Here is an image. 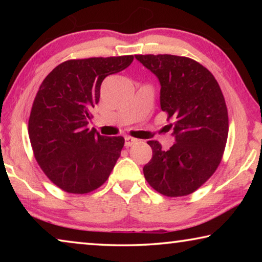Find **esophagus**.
<instances>
[{"label": "esophagus", "mask_w": 262, "mask_h": 262, "mask_svg": "<svg viewBox=\"0 0 262 262\" xmlns=\"http://www.w3.org/2000/svg\"><path fill=\"white\" fill-rule=\"evenodd\" d=\"M137 142V140L136 139H133V137H130V136H126L125 137V145L126 147L128 148V147H132L133 144H135Z\"/></svg>", "instance_id": "34e87169"}]
</instances>
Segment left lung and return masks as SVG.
Here are the masks:
<instances>
[{
	"label": "left lung",
	"mask_w": 262,
	"mask_h": 262,
	"mask_svg": "<svg viewBox=\"0 0 262 262\" xmlns=\"http://www.w3.org/2000/svg\"><path fill=\"white\" fill-rule=\"evenodd\" d=\"M161 83V108L167 113L176 143L163 150L148 141L152 157L144 178L165 196L192 194L214 174L229 133L228 108L209 70L193 59L170 54L135 55Z\"/></svg>",
	"instance_id": "left-lung-1"
}]
</instances>
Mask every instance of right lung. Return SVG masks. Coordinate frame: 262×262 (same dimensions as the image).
<instances>
[{
	"label": "right lung",
	"instance_id": "obj_1",
	"mask_svg": "<svg viewBox=\"0 0 262 262\" xmlns=\"http://www.w3.org/2000/svg\"><path fill=\"white\" fill-rule=\"evenodd\" d=\"M133 60L123 55L64 61L39 88L29 119L30 142L43 173L64 192L86 194L100 187L120 157L125 139L101 136L88 123L101 82Z\"/></svg>",
	"mask_w": 262,
	"mask_h": 262
}]
</instances>
